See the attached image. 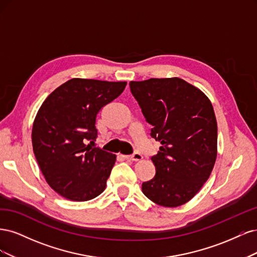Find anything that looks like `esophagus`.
I'll return each instance as SVG.
<instances>
[{
    "mask_svg": "<svg viewBox=\"0 0 257 257\" xmlns=\"http://www.w3.org/2000/svg\"><path fill=\"white\" fill-rule=\"evenodd\" d=\"M124 159H125L126 161H135V162H137V161H142L144 159V157H143L141 153L135 152L134 154H132V155H124Z\"/></svg>",
    "mask_w": 257,
    "mask_h": 257,
    "instance_id": "34e87169",
    "label": "esophagus"
}]
</instances>
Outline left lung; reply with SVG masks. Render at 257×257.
<instances>
[{
  "label": "left lung",
  "instance_id": "left-lung-1",
  "mask_svg": "<svg viewBox=\"0 0 257 257\" xmlns=\"http://www.w3.org/2000/svg\"><path fill=\"white\" fill-rule=\"evenodd\" d=\"M131 92L161 143L151 161L155 176L143 193L163 207H178L196 195L216 159L217 125L211 102L181 78L131 81Z\"/></svg>",
  "mask_w": 257,
  "mask_h": 257
}]
</instances>
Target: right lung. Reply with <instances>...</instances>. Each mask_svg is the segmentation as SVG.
<instances>
[{"mask_svg":"<svg viewBox=\"0 0 257 257\" xmlns=\"http://www.w3.org/2000/svg\"><path fill=\"white\" fill-rule=\"evenodd\" d=\"M125 85L73 78L41 106L32 128L33 151L46 181L61 196L85 201L105 190L115 155L95 147L96 115Z\"/></svg>","mask_w":257,"mask_h":257,"instance_id":"1","label":"right lung"}]
</instances>
